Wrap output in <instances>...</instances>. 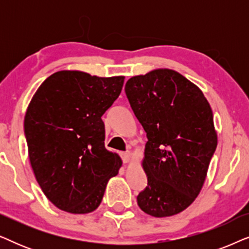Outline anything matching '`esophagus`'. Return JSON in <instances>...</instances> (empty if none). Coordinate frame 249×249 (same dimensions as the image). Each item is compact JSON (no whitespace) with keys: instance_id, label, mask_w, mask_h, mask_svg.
<instances>
[{"instance_id":"obj_1","label":"esophagus","mask_w":249,"mask_h":249,"mask_svg":"<svg viewBox=\"0 0 249 249\" xmlns=\"http://www.w3.org/2000/svg\"><path fill=\"white\" fill-rule=\"evenodd\" d=\"M121 158H122V160H124V163H128L129 161H130V159H131V154L129 152L121 153Z\"/></svg>"}]
</instances>
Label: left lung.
Returning <instances> with one entry per match:
<instances>
[{"instance_id":"left-lung-1","label":"left lung","mask_w":249,"mask_h":249,"mask_svg":"<svg viewBox=\"0 0 249 249\" xmlns=\"http://www.w3.org/2000/svg\"><path fill=\"white\" fill-rule=\"evenodd\" d=\"M124 89L148 139L142 160L147 186L138 206L154 217L176 215L205 182L217 145L212 108L195 84L166 68L131 77Z\"/></svg>"}]
</instances>
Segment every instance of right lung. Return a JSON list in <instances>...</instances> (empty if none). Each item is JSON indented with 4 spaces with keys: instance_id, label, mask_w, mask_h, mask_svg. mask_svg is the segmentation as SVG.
<instances>
[{
    "instance_id": "1",
    "label": "right lung",
    "mask_w": 249,
    "mask_h": 249,
    "mask_svg": "<svg viewBox=\"0 0 249 249\" xmlns=\"http://www.w3.org/2000/svg\"><path fill=\"white\" fill-rule=\"evenodd\" d=\"M124 77L61 70L43 81L27 107L25 135L35 178L57 209L87 214L100 206L122 160L104 146L102 115Z\"/></svg>"
}]
</instances>
